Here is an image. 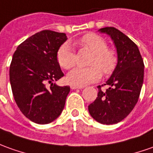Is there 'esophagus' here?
<instances>
[{
    "label": "esophagus",
    "instance_id": "obj_1",
    "mask_svg": "<svg viewBox=\"0 0 153 153\" xmlns=\"http://www.w3.org/2000/svg\"><path fill=\"white\" fill-rule=\"evenodd\" d=\"M70 88L72 89V90H76V89H83L84 87L83 86H78V85H70Z\"/></svg>",
    "mask_w": 153,
    "mask_h": 153
}]
</instances>
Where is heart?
Returning <instances> with one entry per match:
<instances>
[{
	"instance_id": "1",
	"label": "heart",
	"mask_w": 153,
	"mask_h": 153,
	"mask_svg": "<svg viewBox=\"0 0 153 153\" xmlns=\"http://www.w3.org/2000/svg\"><path fill=\"white\" fill-rule=\"evenodd\" d=\"M77 44L81 48L88 49L93 53L87 68H77L68 74L70 84L85 85L99 80L103 72L110 75L115 71L118 58L115 51L108 48L107 42L101 36L95 33H87L77 40ZM57 61L62 68L70 69L76 63V53L70 44L65 42L59 47L57 52Z\"/></svg>"
}]
</instances>
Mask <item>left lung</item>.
<instances>
[{
	"mask_svg": "<svg viewBox=\"0 0 153 153\" xmlns=\"http://www.w3.org/2000/svg\"><path fill=\"white\" fill-rule=\"evenodd\" d=\"M110 35L116 47L118 63L105 84L98 86V96L89 105L90 116L101 124H116L134 109L141 93L144 63L137 44L118 29L107 27L99 30ZM106 85V91L101 90Z\"/></svg>",
	"mask_w": 153,
	"mask_h": 153,
	"instance_id": "1",
	"label": "left lung"
}]
</instances>
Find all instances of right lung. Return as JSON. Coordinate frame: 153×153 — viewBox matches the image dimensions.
Masks as SVG:
<instances>
[{
  "instance_id": "add662e5",
  "label": "right lung",
  "mask_w": 153,
  "mask_h": 153,
  "mask_svg": "<svg viewBox=\"0 0 153 153\" xmlns=\"http://www.w3.org/2000/svg\"><path fill=\"white\" fill-rule=\"evenodd\" d=\"M66 40L65 33L43 30L22 42L12 57L10 82L15 101L22 113L37 124L57 119L70 91L69 86L53 83L63 76L57 52Z\"/></svg>"
}]
</instances>
